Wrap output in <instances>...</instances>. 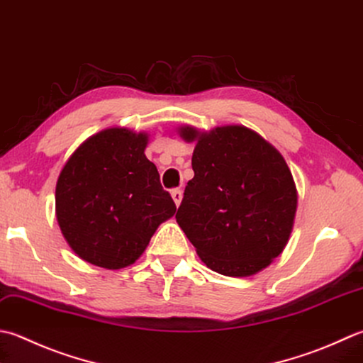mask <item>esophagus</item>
I'll use <instances>...</instances> for the list:
<instances>
[{
  "instance_id": "esophagus-1",
  "label": "esophagus",
  "mask_w": 363,
  "mask_h": 363,
  "mask_svg": "<svg viewBox=\"0 0 363 363\" xmlns=\"http://www.w3.org/2000/svg\"><path fill=\"white\" fill-rule=\"evenodd\" d=\"M172 198H173L174 204H176V206H179V204H181V201H182V190H179V189H174V190L172 191Z\"/></svg>"
}]
</instances>
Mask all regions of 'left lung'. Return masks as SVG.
Masks as SVG:
<instances>
[{
    "label": "left lung",
    "mask_w": 363,
    "mask_h": 363,
    "mask_svg": "<svg viewBox=\"0 0 363 363\" xmlns=\"http://www.w3.org/2000/svg\"><path fill=\"white\" fill-rule=\"evenodd\" d=\"M195 143L194 179L176 222L206 266L226 277H250L285 250L294 226L297 189L283 155L252 129L177 127Z\"/></svg>",
    "instance_id": "1"
}]
</instances>
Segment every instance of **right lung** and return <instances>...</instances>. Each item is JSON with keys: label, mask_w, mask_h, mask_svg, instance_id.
Here are the masks:
<instances>
[{"label": "right lung", "mask_w": 363, "mask_h": 363, "mask_svg": "<svg viewBox=\"0 0 363 363\" xmlns=\"http://www.w3.org/2000/svg\"><path fill=\"white\" fill-rule=\"evenodd\" d=\"M146 132L110 127L91 135L64 163L55 212L78 258L110 271L133 264L176 212L145 155Z\"/></svg>", "instance_id": "right-lung-1"}]
</instances>
